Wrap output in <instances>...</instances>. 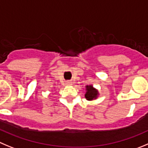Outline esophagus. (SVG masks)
Masks as SVG:
<instances>
[{
  "label": "esophagus",
  "instance_id": "obj_1",
  "mask_svg": "<svg viewBox=\"0 0 148 148\" xmlns=\"http://www.w3.org/2000/svg\"><path fill=\"white\" fill-rule=\"evenodd\" d=\"M66 84L67 85H72V82H71V81H67V82H66Z\"/></svg>",
  "mask_w": 148,
  "mask_h": 148
}]
</instances>
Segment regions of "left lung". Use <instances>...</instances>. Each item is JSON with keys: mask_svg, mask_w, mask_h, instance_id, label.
<instances>
[{"mask_svg": "<svg viewBox=\"0 0 148 148\" xmlns=\"http://www.w3.org/2000/svg\"><path fill=\"white\" fill-rule=\"evenodd\" d=\"M85 97L88 101L95 100L98 98L99 93L97 89L93 88V85H86L85 86Z\"/></svg>", "mask_w": 148, "mask_h": 148, "instance_id": "obj_1", "label": "left lung"}]
</instances>
